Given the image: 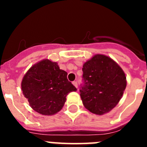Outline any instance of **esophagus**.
Returning <instances> with one entry per match:
<instances>
[{
	"label": "esophagus",
	"mask_w": 147,
	"mask_h": 147,
	"mask_svg": "<svg viewBox=\"0 0 147 147\" xmlns=\"http://www.w3.org/2000/svg\"><path fill=\"white\" fill-rule=\"evenodd\" d=\"M73 85H74L75 87H76V88H78V84H77V82H76V81H74V82H73Z\"/></svg>",
	"instance_id": "34e87169"
}]
</instances>
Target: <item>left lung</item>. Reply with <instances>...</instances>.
Returning <instances> with one entry per match:
<instances>
[{
	"label": "left lung",
	"instance_id": "8db88e82",
	"mask_svg": "<svg viewBox=\"0 0 147 147\" xmlns=\"http://www.w3.org/2000/svg\"><path fill=\"white\" fill-rule=\"evenodd\" d=\"M82 71L84 82L80 91L85 108L96 115L110 112L127 86L121 67L107 56L96 54L84 63Z\"/></svg>",
	"mask_w": 147,
	"mask_h": 147
}]
</instances>
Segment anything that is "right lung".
<instances>
[{"instance_id":"1","label":"right lung","mask_w":147,"mask_h":147,"mask_svg":"<svg viewBox=\"0 0 147 147\" xmlns=\"http://www.w3.org/2000/svg\"><path fill=\"white\" fill-rule=\"evenodd\" d=\"M67 72L57 63L43 59L30 67L23 78L21 89L34 110L45 115L60 111L66 96L76 88L67 79Z\"/></svg>"}]
</instances>
